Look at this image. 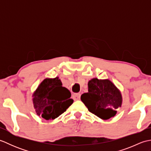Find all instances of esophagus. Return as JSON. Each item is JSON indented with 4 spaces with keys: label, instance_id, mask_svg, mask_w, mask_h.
<instances>
[{
    "label": "esophagus",
    "instance_id": "obj_1",
    "mask_svg": "<svg viewBox=\"0 0 151 151\" xmlns=\"http://www.w3.org/2000/svg\"><path fill=\"white\" fill-rule=\"evenodd\" d=\"M73 98L75 101L80 100V99H81V94H80V93H74L73 95Z\"/></svg>",
    "mask_w": 151,
    "mask_h": 151
}]
</instances>
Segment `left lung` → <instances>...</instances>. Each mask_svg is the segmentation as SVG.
<instances>
[{"mask_svg": "<svg viewBox=\"0 0 151 151\" xmlns=\"http://www.w3.org/2000/svg\"><path fill=\"white\" fill-rule=\"evenodd\" d=\"M88 86V92L81 99L88 110L104 120L114 117L123 103L119 89L109 79L92 78Z\"/></svg>", "mask_w": 151, "mask_h": 151, "instance_id": "1", "label": "left lung"}]
</instances>
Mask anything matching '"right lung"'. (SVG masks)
I'll return each mask as SVG.
<instances>
[{
  "instance_id": "add662e5",
  "label": "right lung",
  "mask_w": 151,
  "mask_h": 151,
  "mask_svg": "<svg viewBox=\"0 0 151 151\" xmlns=\"http://www.w3.org/2000/svg\"><path fill=\"white\" fill-rule=\"evenodd\" d=\"M70 96L58 76L44 79L32 96L36 114L44 119H54L73 104Z\"/></svg>"
}]
</instances>
